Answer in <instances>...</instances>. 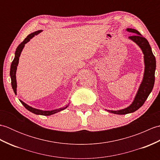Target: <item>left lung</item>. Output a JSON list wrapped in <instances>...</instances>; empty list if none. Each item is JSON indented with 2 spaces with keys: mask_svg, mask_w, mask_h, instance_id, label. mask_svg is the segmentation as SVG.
I'll use <instances>...</instances> for the list:
<instances>
[{
  "mask_svg": "<svg viewBox=\"0 0 160 160\" xmlns=\"http://www.w3.org/2000/svg\"><path fill=\"white\" fill-rule=\"evenodd\" d=\"M126 30L128 32L134 33V35L128 37V38L138 45L144 54V72L142 82L139 87L133 101L128 107L116 111L105 109L109 113L118 115H125L133 113L139 109L144 104L149 94L151 93L155 83L156 60L148 40L142 36L136 29L127 28Z\"/></svg>",
  "mask_w": 160,
  "mask_h": 160,
  "instance_id": "left-lung-1",
  "label": "left lung"
}]
</instances>
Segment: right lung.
<instances>
[{"instance_id": "obj_1", "label": "right lung", "mask_w": 160, "mask_h": 160, "mask_svg": "<svg viewBox=\"0 0 160 160\" xmlns=\"http://www.w3.org/2000/svg\"><path fill=\"white\" fill-rule=\"evenodd\" d=\"M42 32V30H38V31H36L35 32L30 33V34H29L28 36H27V38L24 40V41L20 43V45L18 46V47L16 48L14 58H13L12 62V64H11V67H10V78H11V80H12V89L13 90V92H14V93L16 95L17 94V82H16V74L17 67H18V65L19 58L20 56V54H21V53H22V51L23 48L25 47V44L29 42V40L32 38H33L36 35H38V33H40ZM19 100L20 102L22 103L23 106L25 107L28 111L32 112V113H34L36 115H47V116L53 115L54 113H58V112H60L61 111L65 109V108H67L69 105V103L67 105H66L65 107H63L62 108H56V109L50 110V111H44V110H40V109H38V108H33L31 106H29V105L26 104L25 102H24L22 101L21 100Z\"/></svg>"}]
</instances>
